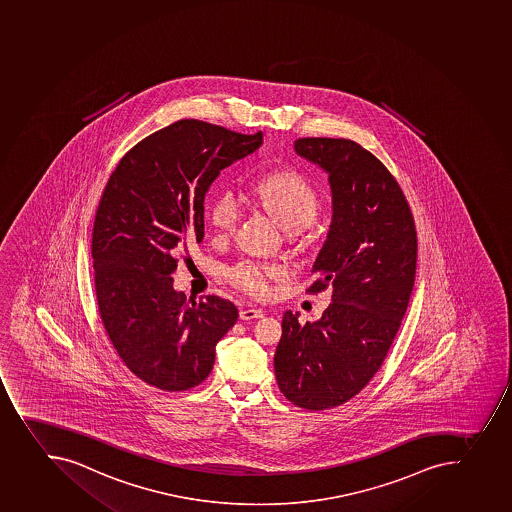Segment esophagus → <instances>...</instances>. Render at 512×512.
<instances>
[{
  "label": "esophagus",
  "mask_w": 512,
  "mask_h": 512,
  "mask_svg": "<svg viewBox=\"0 0 512 512\" xmlns=\"http://www.w3.org/2000/svg\"><path fill=\"white\" fill-rule=\"evenodd\" d=\"M265 315L262 308H242L240 310V318L242 320H257V318H262Z\"/></svg>",
  "instance_id": "obj_1"
}]
</instances>
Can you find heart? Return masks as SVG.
Wrapping results in <instances>:
<instances>
[{"label": "heart", "mask_w": 512, "mask_h": 512, "mask_svg": "<svg viewBox=\"0 0 512 512\" xmlns=\"http://www.w3.org/2000/svg\"><path fill=\"white\" fill-rule=\"evenodd\" d=\"M254 197L288 232H298L312 224L320 209V199L312 184L298 171L282 169L268 172L254 185ZM244 214L239 197L225 190L209 207V224L217 237L234 234ZM282 267L275 263L242 260L227 270V277L244 292L263 297L270 283L282 275Z\"/></svg>", "instance_id": "obj_1"}]
</instances>
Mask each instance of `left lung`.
<instances>
[{
	"instance_id": "obj_1",
	"label": "left lung",
	"mask_w": 512,
	"mask_h": 512,
	"mask_svg": "<svg viewBox=\"0 0 512 512\" xmlns=\"http://www.w3.org/2000/svg\"><path fill=\"white\" fill-rule=\"evenodd\" d=\"M295 151L328 172L333 219L307 293L330 287L331 303L315 323L283 313L273 365L290 403L322 411L358 395L383 365L413 292L418 239L400 184L365 147L302 137Z\"/></svg>"
}]
</instances>
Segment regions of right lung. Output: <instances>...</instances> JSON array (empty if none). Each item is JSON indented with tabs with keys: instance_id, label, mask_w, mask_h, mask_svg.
Listing matches in <instances>:
<instances>
[{
	"instance_id": "add662e5",
	"label": "right lung",
	"mask_w": 512,
	"mask_h": 512,
	"mask_svg": "<svg viewBox=\"0 0 512 512\" xmlns=\"http://www.w3.org/2000/svg\"><path fill=\"white\" fill-rule=\"evenodd\" d=\"M260 144V131L182 119L137 142L104 187L91 244L99 315L119 358L147 385L171 393L200 385L239 318L217 295L187 300L171 275L204 239L210 184Z\"/></svg>"
}]
</instances>
